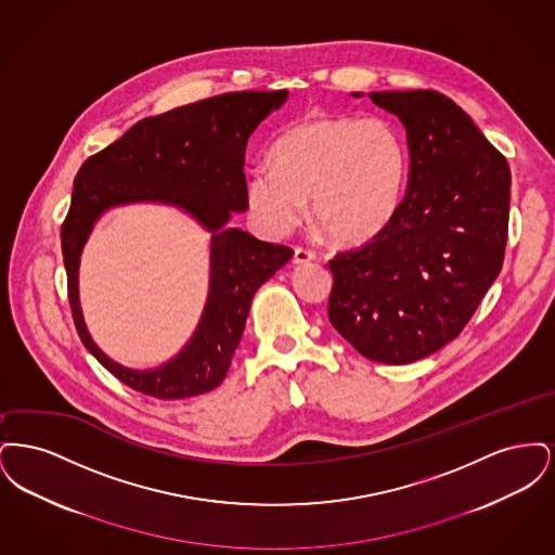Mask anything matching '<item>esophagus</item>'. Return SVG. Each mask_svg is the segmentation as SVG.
<instances>
[{"label": "esophagus", "mask_w": 555, "mask_h": 555, "mask_svg": "<svg viewBox=\"0 0 555 555\" xmlns=\"http://www.w3.org/2000/svg\"><path fill=\"white\" fill-rule=\"evenodd\" d=\"M312 260H317V254H314V251H310V249H306V247H295V251H293V262H295V264H308V262H312Z\"/></svg>", "instance_id": "34e87169"}]
</instances>
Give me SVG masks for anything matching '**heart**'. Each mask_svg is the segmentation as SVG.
Instances as JSON below:
<instances>
[{"label": "heart", "instance_id": "obj_1", "mask_svg": "<svg viewBox=\"0 0 555 555\" xmlns=\"http://www.w3.org/2000/svg\"><path fill=\"white\" fill-rule=\"evenodd\" d=\"M408 154L396 129L376 118L310 116L283 132L272 164L247 179V202L274 235L299 224L312 197V218L337 243L374 237L396 214Z\"/></svg>", "mask_w": 555, "mask_h": 555}]
</instances>
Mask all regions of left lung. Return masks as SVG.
I'll return each mask as SVG.
<instances>
[{
    "instance_id": "8db88e82",
    "label": "left lung",
    "mask_w": 555,
    "mask_h": 555,
    "mask_svg": "<svg viewBox=\"0 0 555 555\" xmlns=\"http://www.w3.org/2000/svg\"><path fill=\"white\" fill-rule=\"evenodd\" d=\"M369 95L405 127L408 191L374 237L328 262V320L364 358L410 364L453 341L498 279L512 175L443 93Z\"/></svg>"
}]
</instances>
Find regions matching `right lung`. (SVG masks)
I'll use <instances>...</instances> for the list:
<instances>
[{
  "label": "right lung",
  "instance_id": "right-lung-1",
  "mask_svg": "<svg viewBox=\"0 0 555 555\" xmlns=\"http://www.w3.org/2000/svg\"><path fill=\"white\" fill-rule=\"evenodd\" d=\"M287 93H222L143 118L80 166L60 233L73 320L89 353L143 396L185 399L216 389L229 372L256 291L293 256L287 245L224 227L231 211L247 210V139L283 106ZM132 201L177 205L215 233L205 317L186 349L154 371L125 370L109 361L92 344L79 314V249L102 210Z\"/></svg>",
  "mask_w": 555,
  "mask_h": 555
}]
</instances>
